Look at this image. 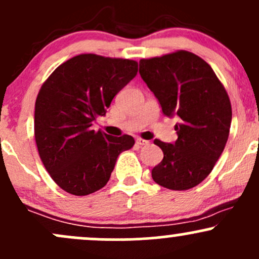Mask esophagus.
Listing matches in <instances>:
<instances>
[{
  "instance_id": "1",
  "label": "esophagus",
  "mask_w": 259,
  "mask_h": 259,
  "mask_svg": "<svg viewBox=\"0 0 259 259\" xmlns=\"http://www.w3.org/2000/svg\"><path fill=\"white\" fill-rule=\"evenodd\" d=\"M137 144L138 145H140V146H146V145H149V141L148 140H144V139H141V138H138L137 139Z\"/></svg>"
}]
</instances>
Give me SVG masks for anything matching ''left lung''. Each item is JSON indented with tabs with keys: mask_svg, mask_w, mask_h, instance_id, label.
I'll return each instance as SVG.
<instances>
[{
	"mask_svg": "<svg viewBox=\"0 0 259 259\" xmlns=\"http://www.w3.org/2000/svg\"><path fill=\"white\" fill-rule=\"evenodd\" d=\"M141 78L167 116L178 115V140L155 139L164 159L151 170L156 184L182 191L202 182L221 156L230 135L232 108L211 65L187 51L140 59Z\"/></svg>",
	"mask_w": 259,
	"mask_h": 259,
	"instance_id": "8db88e82",
	"label": "left lung"
}]
</instances>
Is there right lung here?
<instances>
[{
  "label": "right lung",
  "mask_w": 259,
  "mask_h": 259,
  "mask_svg": "<svg viewBox=\"0 0 259 259\" xmlns=\"http://www.w3.org/2000/svg\"><path fill=\"white\" fill-rule=\"evenodd\" d=\"M138 73V62L79 54L56 68L40 87L34 138L40 160L68 194L85 196L107 185L119 154L134 146L130 135L110 137L92 125Z\"/></svg>",
  "instance_id": "right-lung-1"
}]
</instances>
